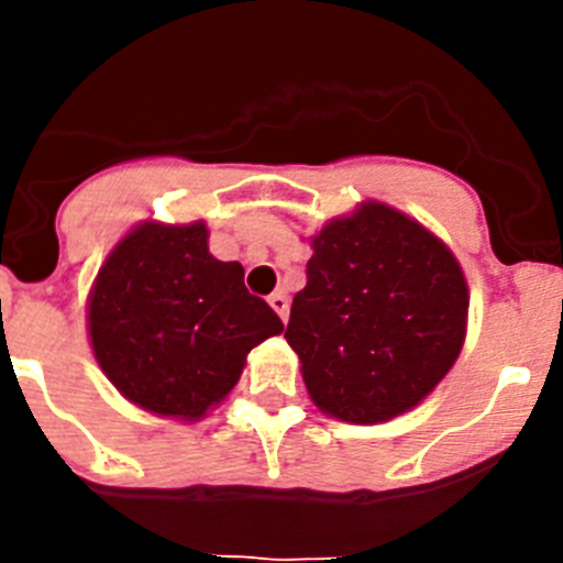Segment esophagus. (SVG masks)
<instances>
[{
    "instance_id": "obj_1",
    "label": "esophagus",
    "mask_w": 563,
    "mask_h": 563,
    "mask_svg": "<svg viewBox=\"0 0 563 563\" xmlns=\"http://www.w3.org/2000/svg\"><path fill=\"white\" fill-rule=\"evenodd\" d=\"M267 301H271V307L276 310V316L282 318V321H287V310H290V301H287L285 292L276 290L271 298H267Z\"/></svg>"
}]
</instances>
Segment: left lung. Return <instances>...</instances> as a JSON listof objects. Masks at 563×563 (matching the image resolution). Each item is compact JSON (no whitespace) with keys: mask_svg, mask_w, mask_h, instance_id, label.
<instances>
[{"mask_svg":"<svg viewBox=\"0 0 563 563\" xmlns=\"http://www.w3.org/2000/svg\"><path fill=\"white\" fill-rule=\"evenodd\" d=\"M310 242L285 338L312 402L357 426L415 409L465 343L467 282L456 256L383 202H363Z\"/></svg>","mask_w":563,"mask_h":563,"instance_id":"8db88e82","label":"left lung"}]
</instances>
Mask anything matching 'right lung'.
<instances>
[{
    "label": "right lung",
    "mask_w": 563,
    "mask_h": 563,
    "mask_svg": "<svg viewBox=\"0 0 563 563\" xmlns=\"http://www.w3.org/2000/svg\"><path fill=\"white\" fill-rule=\"evenodd\" d=\"M98 366L134 406L200 420L225 400L245 357L285 330L251 296L239 262L208 253L206 222H143L112 247L87 305Z\"/></svg>",
    "instance_id": "1"
}]
</instances>
